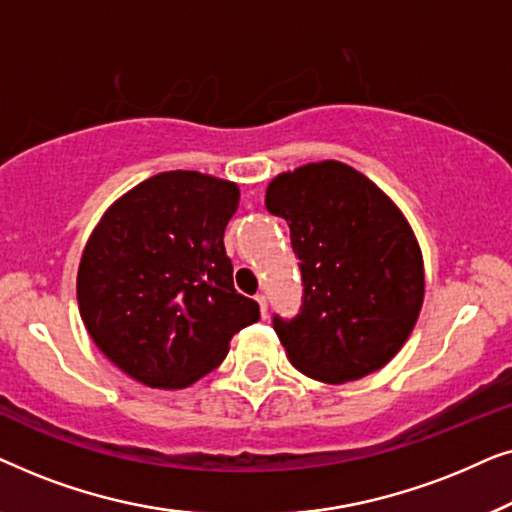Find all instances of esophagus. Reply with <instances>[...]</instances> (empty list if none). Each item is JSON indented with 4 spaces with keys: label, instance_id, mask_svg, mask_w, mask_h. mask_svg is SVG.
Segmentation results:
<instances>
[{
    "label": "esophagus",
    "instance_id": "obj_1",
    "mask_svg": "<svg viewBox=\"0 0 512 512\" xmlns=\"http://www.w3.org/2000/svg\"><path fill=\"white\" fill-rule=\"evenodd\" d=\"M256 303H258V307H261V317H263V319L268 317V303H265V296H261V293H258Z\"/></svg>",
    "mask_w": 512,
    "mask_h": 512
}]
</instances>
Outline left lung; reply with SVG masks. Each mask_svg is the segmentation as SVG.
Masks as SVG:
<instances>
[{"instance_id":"obj_1","label":"left lung","mask_w":512,"mask_h":512,"mask_svg":"<svg viewBox=\"0 0 512 512\" xmlns=\"http://www.w3.org/2000/svg\"><path fill=\"white\" fill-rule=\"evenodd\" d=\"M265 207L289 223L303 272V312L275 317L291 366L324 384L387 366L424 303L422 249L396 202L354 167L319 160L277 174Z\"/></svg>"}]
</instances>
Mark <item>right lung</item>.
<instances>
[{
  "mask_svg": "<svg viewBox=\"0 0 512 512\" xmlns=\"http://www.w3.org/2000/svg\"><path fill=\"white\" fill-rule=\"evenodd\" d=\"M235 181L160 172L109 205L83 247L76 300L97 349L132 380L184 389L226 359L230 340L261 319L233 286L223 230Z\"/></svg>",
  "mask_w": 512,
  "mask_h": 512,
  "instance_id": "right-lung-1",
  "label": "right lung"
}]
</instances>
